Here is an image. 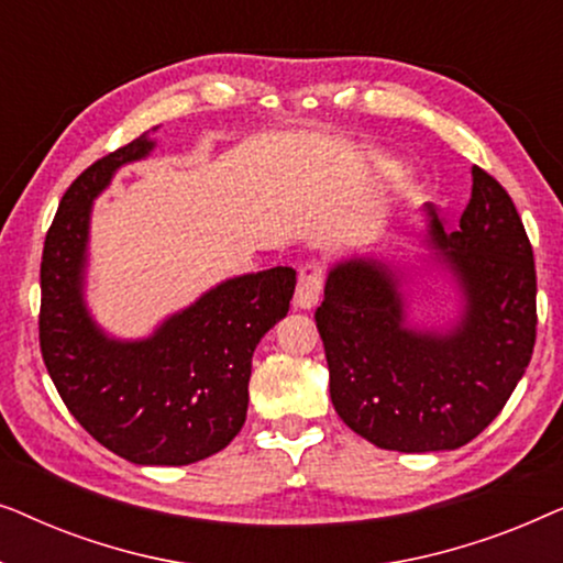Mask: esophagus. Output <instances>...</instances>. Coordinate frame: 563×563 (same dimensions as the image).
Instances as JSON below:
<instances>
[{
	"instance_id": "34e87169",
	"label": "esophagus",
	"mask_w": 563,
	"mask_h": 563,
	"mask_svg": "<svg viewBox=\"0 0 563 563\" xmlns=\"http://www.w3.org/2000/svg\"><path fill=\"white\" fill-rule=\"evenodd\" d=\"M322 295V274L318 264H305L299 268V282L295 289V307L297 310H312L320 302Z\"/></svg>"
}]
</instances>
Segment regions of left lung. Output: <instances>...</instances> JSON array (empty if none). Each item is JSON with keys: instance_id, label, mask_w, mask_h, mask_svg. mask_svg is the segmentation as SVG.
<instances>
[{"instance_id": "obj_1", "label": "left lung", "mask_w": 563, "mask_h": 563, "mask_svg": "<svg viewBox=\"0 0 563 563\" xmlns=\"http://www.w3.org/2000/svg\"><path fill=\"white\" fill-rule=\"evenodd\" d=\"M456 230L428 212V256H351L330 266L314 312L330 399L353 433L387 451L466 445L497 418L536 343L533 249L512 199L479 166ZM431 268L428 269L427 266ZM449 271L462 310L443 327L411 320V290Z\"/></svg>"}]
</instances>
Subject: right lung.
Here are the masks:
<instances>
[{"instance_id": "obj_1", "label": "right lung", "mask_w": 563, "mask_h": 563, "mask_svg": "<svg viewBox=\"0 0 563 563\" xmlns=\"http://www.w3.org/2000/svg\"><path fill=\"white\" fill-rule=\"evenodd\" d=\"M153 148L143 133L60 199L41 264V351L68 412L104 449L141 466H187L241 433L253 351L287 318L297 272L274 266L214 284L145 338L107 333L87 305L91 207Z\"/></svg>"}]
</instances>
